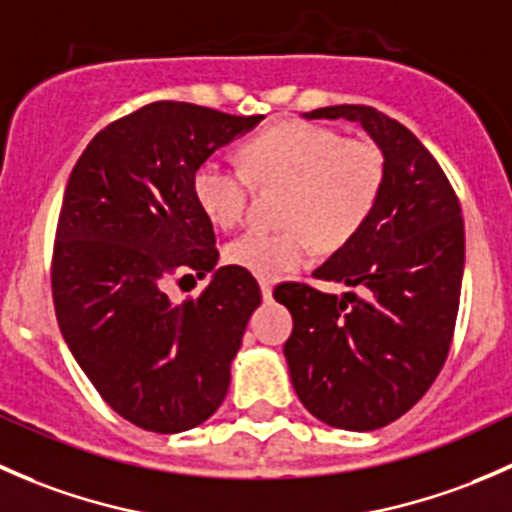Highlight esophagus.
I'll use <instances>...</instances> for the list:
<instances>
[{
    "mask_svg": "<svg viewBox=\"0 0 512 512\" xmlns=\"http://www.w3.org/2000/svg\"><path fill=\"white\" fill-rule=\"evenodd\" d=\"M272 289H275V285H272L270 280H260V292H262V297L272 299Z\"/></svg>",
    "mask_w": 512,
    "mask_h": 512,
    "instance_id": "esophagus-1",
    "label": "esophagus"
}]
</instances>
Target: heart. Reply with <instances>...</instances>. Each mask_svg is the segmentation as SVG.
Instances as JSON below:
<instances>
[{"instance_id":"1","label":"heart","mask_w":512,"mask_h":512,"mask_svg":"<svg viewBox=\"0 0 512 512\" xmlns=\"http://www.w3.org/2000/svg\"><path fill=\"white\" fill-rule=\"evenodd\" d=\"M242 168L208 158L195 168L193 195L218 227L242 220L255 183H285L282 230H247L225 247V260L262 280H277L307 265L324 245L349 240L374 210L384 185V158L366 141L309 121H285L257 133L242 148Z\"/></svg>"}]
</instances>
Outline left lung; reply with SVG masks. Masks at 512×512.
Segmentation results:
<instances>
[{
    "instance_id": "1",
    "label": "left lung",
    "mask_w": 512,
    "mask_h": 512,
    "mask_svg": "<svg viewBox=\"0 0 512 512\" xmlns=\"http://www.w3.org/2000/svg\"><path fill=\"white\" fill-rule=\"evenodd\" d=\"M302 116L361 123L384 156L371 215L314 270L352 289H275L294 319L285 359L304 409L334 428L374 431L426 394L448 356L466 262L461 205L436 158L386 113L344 103Z\"/></svg>"
}]
</instances>
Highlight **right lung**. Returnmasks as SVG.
<instances>
[{
  "instance_id": "1",
  "label": "right lung",
  "mask_w": 512,
  "mask_h": 512,
  "mask_svg": "<svg viewBox=\"0 0 512 512\" xmlns=\"http://www.w3.org/2000/svg\"><path fill=\"white\" fill-rule=\"evenodd\" d=\"M265 116L156 101L96 133L71 170L56 227L54 307L84 374L126 421L180 433L208 421L260 307L250 272L218 265L215 232L193 195L203 160ZM204 294L169 302L173 274Z\"/></svg>"
}]
</instances>
